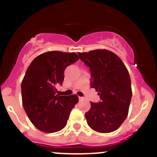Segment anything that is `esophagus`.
<instances>
[{
  "label": "esophagus",
  "instance_id": "obj_1",
  "mask_svg": "<svg viewBox=\"0 0 157 157\" xmlns=\"http://www.w3.org/2000/svg\"><path fill=\"white\" fill-rule=\"evenodd\" d=\"M83 97H82V96H79V100H83Z\"/></svg>",
  "mask_w": 157,
  "mask_h": 157
}]
</instances>
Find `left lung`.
I'll list each match as a JSON object with an SVG mask.
<instances>
[{"label":"left lung","mask_w":157,"mask_h":157,"mask_svg":"<svg viewBox=\"0 0 157 157\" xmlns=\"http://www.w3.org/2000/svg\"><path fill=\"white\" fill-rule=\"evenodd\" d=\"M80 60L90 67L91 86L101 101L90 102L85 114L88 125L100 133H110L121 126L128 114L132 91L129 73L115 54L106 49L78 53Z\"/></svg>","instance_id":"1"}]
</instances>
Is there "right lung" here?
Returning a JSON list of instances; mask_svg holds the SVG:
<instances>
[{
  "label": "right lung",
  "instance_id": "1",
  "mask_svg": "<svg viewBox=\"0 0 157 157\" xmlns=\"http://www.w3.org/2000/svg\"><path fill=\"white\" fill-rule=\"evenodd\" d=\"M78 59L74 52H47L36 57L26 70L21 84L22 102L28 118L40 131L54 133L67 124L78 96H60L56 87L62 84L66 67Z\"/></svg>",
  "mask_w": 157,
  "mask_h": 157
}]
</instances>
